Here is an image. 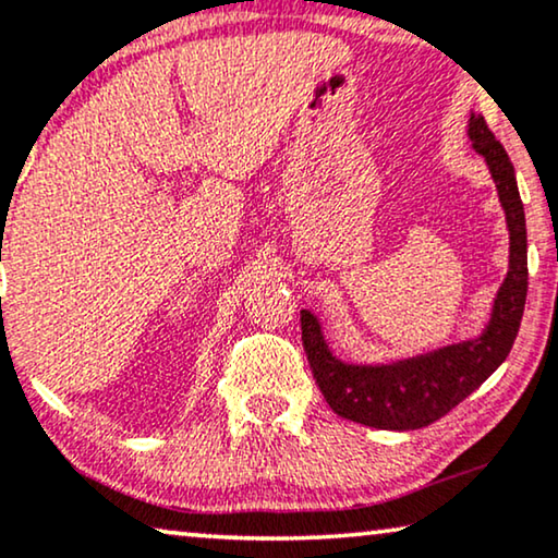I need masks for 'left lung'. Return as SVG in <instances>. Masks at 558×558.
<instances>
[{
	"instance_id": "8db88e82",
	"label": "left lung",
	"mask_w": 558,
	"mask_h": 558,
	"mask_svg": "<svg viewBox=\"0 0 558 558\" xmlns=\"http://www.w3.org/2000/svg\"><path fill=\"white\" fill-rule=\"evenodd\" d=\"M468 134L472 147L490 167L510 233L508 277L495 296L490 323L480 338L434 353L396 363L353 365L332 355L319 319L310 310H302V345L312 376L335 414L350 422L399 432L429 426L468 399L513 348L529 292L525 213L508 151L480 113L470 117Z\"/></svg>"
}]
</instances>
